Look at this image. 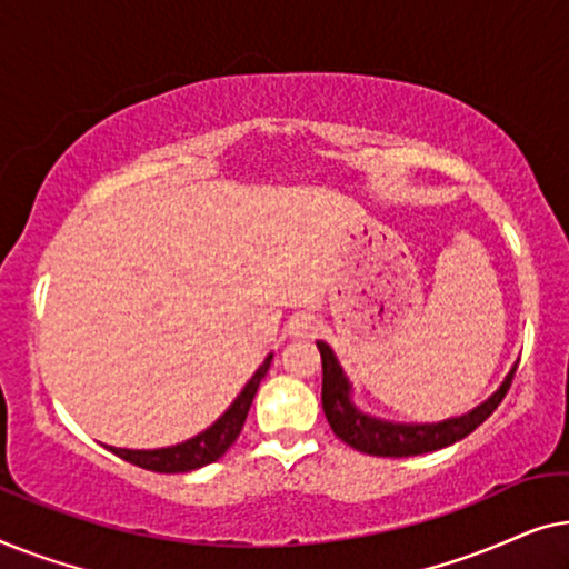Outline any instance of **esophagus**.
I'll return each mask as SVG.
<instances>
[{"instance_id":"34e87169","label":"esophagus","mask_w":569,"mask_h":569,"mask_svg":"<svg viewBox=\"0 0 569 569\" xmlns=\"http://www.w3.org/2000/svg\"><path fill=\"white\" fill-rule=\"evenodd\" d=\"M316 331H318V318L310 313L292 316L290 323H287V333H290V337H313Z\"/></svg>"}]
</instances>
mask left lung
Returning <instances> with one entry per match:
<instances>
[{
    "label": "left lung",
    "mask_w": 569,
    "mask_h": 569,
    "mask_svg": "<svg viewBox=\"0 0 569 569\" xmlns=\"http://www.w3.org/2000/svg\"><path fill=\"white\" fill-rule=\"evenodd\" d=\"M318 352H321L323 362V388H321V401H323V415L329 419L333 435L339 440H345L347 446L368 456H383V458H403V456H422L440 450L453 442L463 440L466 435H471L492 411L500 407L505 393L510 391L512 378H516V368L505 376L502 386L489 396L485 403H479L477 409H471L469 415L446 419V422L435 425H399V422H386V419L362 415L360 409L352 403V386L341 370V365L333 357L331 347L326 341H316Z\"/></svg>",
    "instance_id": "1"
}]
</instances>
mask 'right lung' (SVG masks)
<instances>
[{
	"label": "right lung",
	"mask_w": 569,
	"mask_h": 569,
	"mask_svg": "<svg viewBox=\"0 0 569 569\" xmlns=\"http://www.w3.org/2000/svg\"><path fill=\"white\" fill-rule=\"evenodd\" d=\"M271 357L274 355H269L267 360L259 365V370L253 372V378L248 380L238 399L230 403V409L224 411L212 427H207L204 432H199L197 438L178 442V446H170V448H158V450H129V448H113V446H108V450L123 458V461L139 466V469L158 471V473H183V471L201 469V466L207 463H214L217 458L228 453V448L238 440L240 430H243L248 409H251L253 396L259 391V383L263 380V376H267Z\"/></svg>",
	"instance_id": "obj_1"
}]
</instances>
